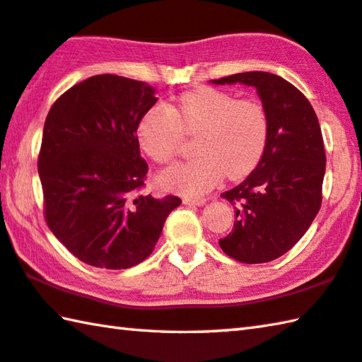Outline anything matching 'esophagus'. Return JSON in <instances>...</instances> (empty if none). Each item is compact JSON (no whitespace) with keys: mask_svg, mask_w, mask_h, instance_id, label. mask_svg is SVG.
Here are the masks:
<instances>
[{"mask_svg":"<svg viewBox=\"0 0 362 362\" xmlns=\"http://www.w3.org/2000/svg\"><path fill=\"white\" fill-rule=\"evenodd\" d=\"M206 201V198H183V204H188V206H202Z\"/></svg>","mask_w":362,"mask_h":362,"instance_id":"1","label":"esophagus"}]
</instances>
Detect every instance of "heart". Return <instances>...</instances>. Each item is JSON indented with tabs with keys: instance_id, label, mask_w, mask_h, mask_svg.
<instances>
[{
	"instance_id": "1",
	"label": "heart",
	"mask_w": 362,
	"mask_h": 362,
	"mask_svg": "<svg viewBox=\"0 0 362 362\" xmlns=\"http://www.w3.org/2000/svg\"><path fill=\"white\" fill-rule=\"evenodd\" d=\"M198 134L199 156L160 174L164 189L187 196L207 193L228 175L240 180L266 153L271 123L259 101L202 87L183 93L174 107L155 104L137 123V142L150 160L168 164L180 153L183 136Z\"/></svg>"
}]
</instances>
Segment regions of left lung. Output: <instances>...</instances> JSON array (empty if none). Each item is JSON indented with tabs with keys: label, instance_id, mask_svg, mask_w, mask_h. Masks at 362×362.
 I'll list each match as a JSON object with an SVG mask.
<instances>
[{
	"label": "left lung",
	"instance_id": "8db88e82",
	"mask_svg": "<svg viewBox=\"0 0 362 362\" xmlns=\"http://www.w3.org/2000/svg\"><path fill=\"white\" fill-rule=\"evenodd\" d=\"M212 82L255 87L267 110L264 156L240 185L221 194L234 206L235 221L218 244L235 261L269 262L296 245L321 207L326 153L318 117L293 83L271 72H239Z\"/></svg>",
	"mask_w": 362,
	"mask_h": 362
}]
</instances>
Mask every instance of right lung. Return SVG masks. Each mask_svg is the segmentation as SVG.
Here are the masks:
<instances>
[{
    "instance_id": "1",
    "label": "right lung",
    "mask_w": 362,
    "mask_h": 362,
    "mask_svg": "<svg viewBox=\"0 0 362 362\" xmlns=\"http://www.w3.org/2000/svg\"><path fill=\"white\" fill-rule=\"evenodd\" d=\"M148 83L100 74L58 98L44 123L37 170L50 231L90 266L128 269L153 252L182 201L139 192L148 173L136 129L158 98Z\"/></svg>"
}]
</instances>
